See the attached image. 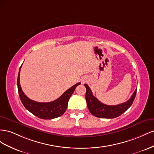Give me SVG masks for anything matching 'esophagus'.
Returning <instances> with one entry per match:
<instances>
[{
	"instance_id": "1",
	"label": "esophagus",
	"mask_w": 154,
	"mask_h": 154,
	"mask_svg": "<svg viewBox=\"0 0 154 154\" xmlns=\"http://www.w3.org/2000/svg\"><path fill=\"white\" fill-rule=\"evenodd\" d=\"M85 81V80H82V82H84Z\"/></svg>"
}]
</instances>
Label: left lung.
<instances>
[{
    "instance_id": "left-lung-1",
    "label": "left lung",
    "mask_w": 154,
    "mask_h": 154,
    "mask_svg": "<svg viewBox=\"0 0 154 154\" xmlns=\"http://www.w3.org/2000/svg\"><path fill=\"white\" fill-rule=\"evenodd\" d=\"M86 87V100L87 106L88 108L90 113L94 116L99 118L104 119H113L120 116L128 109L132 104L135 99L137 89L135 90L130 99L126 102L120 104L110 106L106 105L100 102L93 95L92 91L88 85L85 84Z\"/></svg>"
}]
</instances>
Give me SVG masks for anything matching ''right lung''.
<instances>
[{"label": "right lung", "instance_id": "right-lung-1", "mask_svg": "<svg viewBox=\"0 0 154 154\" xmlns=\"http://www.w3.org/2000/svg\"><path fill=\"white\" fill-rule=\"evenodd\" d=\"M21 68V66H20ZM17 78V87L19 97L24 106L33 115L42 119H52L61 116L66 110L68 100L72 96L76 87L81 85V82L72 86L67 90L60 97L54 101L49 103H39L31 100L26 96L22 90L20 85V71Z\"/></svg>", "mask_w": 154, "mask_h": 154}]
</instances>
